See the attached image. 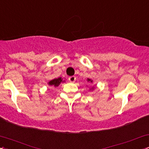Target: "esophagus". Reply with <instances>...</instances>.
<instances>
[{
    "mask_svg": "<svg viewBox=\"0 0 149 149\" xmlns=\"http://www.w3.org/2000/svg\"><path fill=\"white\" fill-rule=\"evenodd\" d=\"M76 76H70L69 78V80L70 82H71V83H74L75 81H76Z\"/></svg>",
    "mask_w": 149,
    "mask_h": 149,
    "instance_id": "1",
    "label": "esophagus"
}]
</instances>
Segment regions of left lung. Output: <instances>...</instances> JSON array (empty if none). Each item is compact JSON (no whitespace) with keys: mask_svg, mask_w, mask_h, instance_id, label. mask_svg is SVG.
<instances>
[{"mask_svg":"<svg viewBox=\"0 0 149 149\" xmlns=\"http://www.w3.org/2000/svg\"><path fill=\"white\" fill-rule=\"evenodd\" d=\"M88 81H90V82H91V83H92V80H90V79H88Z\"/></svg>","mask_w":149,"mask_h":149,"instance_id":"left-lung-1","label":"left lung"}]
</instances>
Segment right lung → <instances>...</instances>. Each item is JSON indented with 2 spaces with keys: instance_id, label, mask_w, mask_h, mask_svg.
I'll return each instance as SVG.
<instances>
[{
  "instance_id": "1",
  "label": "right lung",
  "mask_w": 149,
  "mask_h": 149,
  "mask_svg": "<svg viewBox=\"0 0 149 149\" xmlns=\"http://www.w3.org/2000/svg\"><path fill=\"white\" fill-rule=\"evenodd\" d=\"M63 80L61 79V78H55V79L51 80V81L49 82V85H52V86H58L60 83L62 82Z\"/></svg>"
}]
</instances>
